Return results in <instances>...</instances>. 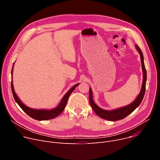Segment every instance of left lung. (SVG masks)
<instances>
[{
    "label": "left lung",
    "mask_w": 160,
    "mask_h": 160,
    "mask_svg": "<svg viewBox=\"0 0 160 160\" xmlns=\"http://www.w3.org/2000/svg\"><path fill=\"white\" fill-rule=\"evenodd\" d=\"M137 50H138V53L140 55V58H141V62H142V70H143V83H142V89L140 91V92L139 95L137 96V99L133 101L132 103L129 104L128 106H126L122 108H120L116 110H105L102 108H99L98 107L94 102V101L92 99V90L90 88L89 90V103L90 105L94 111V112L99 116V117L103 118L104 119L110 121H118L122 119L125 118L128 115H129L131 113H132L141 103L142 101L145 92H146V80H147V72H146V69L145 68L144 62H143V53L140 50V48L138 47V45H135Z\"/></svg>",
    "instance_id": "1"
}]
</instances>
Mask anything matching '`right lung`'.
Masks as SVG:
<instances>
[{"label":"right lung","mask_w":160,"mask_h":160,"mask_svg":"<svg viewBox=\"0 0 160 160\" xmlns=\"http://www.w3.org/2000/svg\"><path fill=\"white\" fill-rule=\"evenodd\" d=\"M13 65H14V64H13ZM12 68H13V66H12ZM12 71H11V75H12ZM78 85V83L75 85L71 89H70L69 91H68V92L64 96V97L62 98L59 105H58L56 108H55L52 110H50L32 109V108H28V107H27L24 104H23L21 102V101L18 99V98L15 92H14L12 80H11V90H12V95H13L14 100H15V101L18 103V105L20 106V107L28 116H30L31 118H33L36 120L45 121V120L53 119V118H56L57 116L60 115L62 112V111L65 108L66 105L67 104V101H68V99L69 98V96H70L71 92L74 91V89L76 88V87Z\"/></svg>","instance_id":"obj_1"}]
</instances>
